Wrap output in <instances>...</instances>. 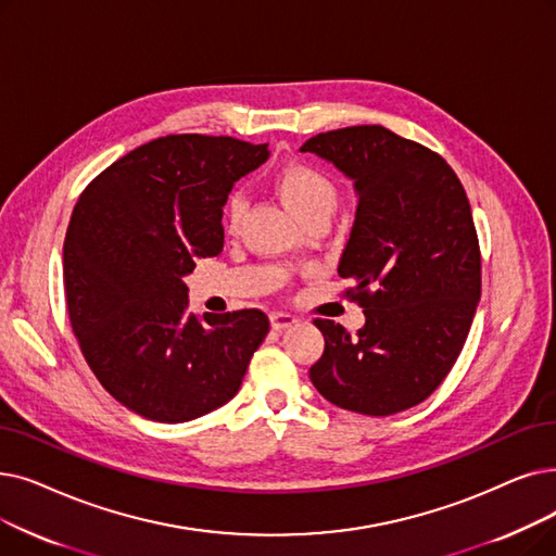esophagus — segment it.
Returning <instances> with one entry per match:
<instances>
[{"mask_svg":"<svg viewBox=\"0 0 556 556\" xmlns=\"http://www.w3.org/2000/svg\"><path fill=\"white\" fill-rule=\"evenodd\" d=\"M270 325H273V329L281 331V329H288V327L298 325V318H295V316H291V313H281V311H277V313H273V316H270Z\"/></svg>","mask_w":556,"mask_h":556,"instance_id":"obj_1","label":"esophagus"}]
</instances>
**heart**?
Instances as JSON below:
<instances>
[{"instance_id": "b5f03b06", "label": "heart", "mask_w": 556, "mask_h": 556, "mask_svg": "<svg viewBox=\"0 0 556 556\" xmlns=\"http://www.w3.org/2000/svg\"><path fill=\"white\" fill-rule=\"evenodd\" d=\"M275 190L283 200V204L291 208V213L302 225H308L313 220H327L333 215L338 200V186L336 181L318 170L311 163H288L275 175ZM245 213V200L240 195H231L225 206V227L227 231H236L240 225V218Z\"/></svg>"}]
</instances>
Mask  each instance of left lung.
<instances>
[{"mask_svg": "<svg viewBox=\"0 0 556 556\" xmlns=\"http://www.w3.org/2000/svg\"><path fill=\"white\" fill-rule=\"evenodd\" d=\"M354 181L356 215L338 275L366 313L354 336L316 318L325 352L308 377L331 404L393 416L427 400L456 364L481 295L466 190L443 156L379 125L308 138Z\"/></svg>", "mask_w": 556, "mask_h": 556, "instance_id": "1", "label": "left lung"}]
</instances>
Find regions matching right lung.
<instances>
[{"instance_id":"obj_1","label":"right lung","mask_w":556,"mask_h":556,"mask_svg":"<svg viewBox=\"0 0 556 556\" xmlns=\"http://www.w3.org/2000/svg\"><path fill=\"white\" fill-rule=\"evenodd\" d=\"M270 156L231 136L173 134L94 177L72 211L63 281L90 370L129 412L188 422L227 404L270 331L258 308L188 313L198 258L223 252L233 184Z\"/></svg>"}]
</instances>
